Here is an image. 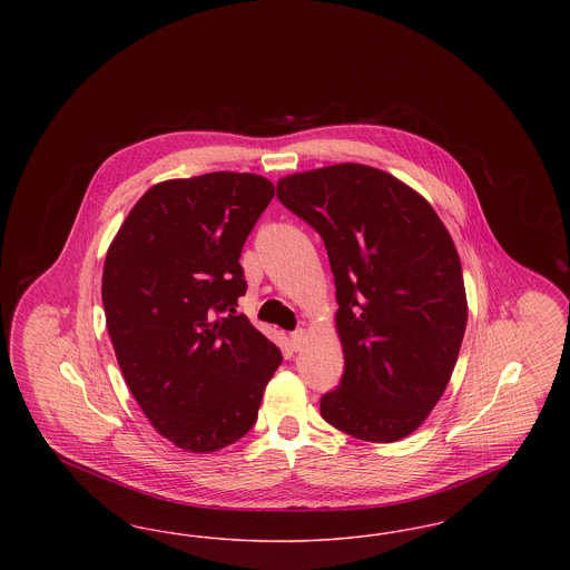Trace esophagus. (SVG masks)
Listing matches in <instances>:
<instances>
[{
  "label": "esophagus",
  "instance_id": "esophagus-1",
  "mask_svg": "<svg viewBox=\"0 0 570 570\" xmlns=\"http://www.w3.org/2000/svg\"><path fill=\"white\" fill-rule=\"evenodd\" d=\"M303 342H305V331H303V328H297V331L291 333V348H293V351H301Z\"/></svg>",
  "mask_w": 570,
  "mask_h": 570
}]
</instances>
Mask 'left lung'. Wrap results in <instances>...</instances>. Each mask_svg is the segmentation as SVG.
Returning <instances> with one entry per match:
<instances>
[{
    "instance_id": "obj_1",
    "label": "left lung",
    "mask_w": 570,
    "mask_h": 570,
    "mask_svg": "<svg viewBox=\"0 0 570 570\" xmlns=\"http://www.w3.org/2000/svg\"><path fill=\"white\" fill-rule=\"evenodd\" d=\"M325 242L344 376L326 423L367 442L412 434L442 397L468 323L460 254L432 205L393 175L335 164L277 181Z\"/></svg>"
}]
</instances>
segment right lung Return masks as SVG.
<instances>
[{
    "label": "right lung",
    "instance_id": "add662e5",
    "mask_svg": "<svg viewBox=\"0 0 570 570\" xmlns=\"http://www.w3.org/2000/svg\"><path fill=\"white\" fill-rule=\"evenodd\" d=\"M252 173H207L142 194L112 239L102 303L121 374L158 434L191 453L244 438L282 363L244 314L245 239L273 198Z\"/></svg>",
    "mask_w": 570,
    "mask_h": 570
}]
</instances>
